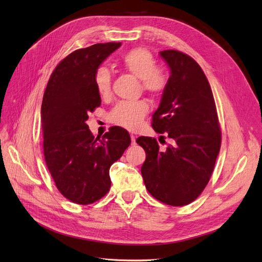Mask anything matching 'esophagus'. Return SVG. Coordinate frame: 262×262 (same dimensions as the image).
<instances>
[{
    "instance_id": "1",
    "label": "esophagus",
    "mask_w": 262,
    "mask_h": 262,
    "mask_svg": "<svg viewBox=\"0 0 262 262\" xmlns=\"http://www.w3.org/2000/svg\"><path fill=\"white\" fill-rule=\"evenodd\" d=\"M136 136H134V135H130V139H132V144H135L136 143Z\"/></svg>"
}]
</instances>
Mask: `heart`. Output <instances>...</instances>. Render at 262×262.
Wrapping results in <instances>:
<instances>
[{"instance_id":"1","label":"heart","mask_w":262,"mask_h":262,"mask_svg":"<svg viewBox=\"0 0 262 262\" xmlns=\"http://www.w3.org/2000/svg\"><path fill=\"white\" fill-rule=\"evenodd\" d=\"M123 66L130 73L141 80L142 89L153 95L161 94L165 90L167 79L162 70L157 68V60L144 48H134L122 57ZM96 90L101 97H106L111 92V72L106 67H100L95 74ZM149 111V105L143 100L120 101L109 114L110 121L127 129L138 128L143 118Z\"/></svg>"}]
</instances>
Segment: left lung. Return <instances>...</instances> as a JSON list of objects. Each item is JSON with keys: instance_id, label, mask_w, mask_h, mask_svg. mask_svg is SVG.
Instances as JSON below:
<instances>
[{"instance_id": "obj_1", "label": "left lung", "mask_w": 262, "mask_h": 262, "mask_svg": "<svg viewBox=\"0 0 262 262\" xmlns=\"http://www.w3.org/2000/svg\"><path fill=\"white\" fill-rule=\"evenodd\" d=\"M160 56L169 68V77L152 115V127L166 134L171 143L161 151L156 138H137L146 152L141 175L153 198L183 206L194 201L208 183L221 133L214 96L202 68L178 51H163Z\"/></svg>"}]
</instances>
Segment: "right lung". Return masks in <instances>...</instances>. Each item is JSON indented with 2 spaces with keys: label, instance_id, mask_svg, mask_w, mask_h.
<instances>
[{
  "label": "right lung",
  "instance_id": "1",
  "mask_svg": "<svg viewBox=\"0 0 262 262\" xmlns=\"http://www.w3.org/2000/svg\"><path fill=\"white\" fill-rule=\"evenodd\" d=\"M121 43H98L68 55L47 83L42 102L43 149L48 170L61 194L87 205L111 187L109 170L130 144L128 132L113 126L94 137L86 121L101 103L95 86L99 66Z\"/></svg>",
  "mask_w": 262,
  "mask_h": 262
}]
</instances>
